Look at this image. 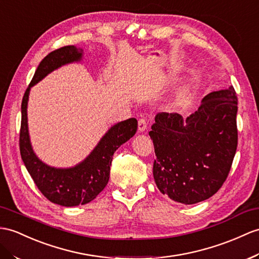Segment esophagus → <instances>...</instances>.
<instances>
[{
    "instance_id": "34e87169",
    "label": "esophagus",
    "mask_w": 259,
    "mask_h": 259,
    "mask_svg": "<svg viewBox=\"0 0 259 259\" xmlns=\"http://www.w3.org/2000/svg\"><path fill=\"white\" fill-rule=\"evenodd\" d=\"M148 127V122L146 118H141L140 121H138V131L140 132H145Z\"/></svg>"
}]
</instances>
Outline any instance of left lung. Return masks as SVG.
<instances>
[{"instance_id":"8db88e82","label":"left lung","mask_w":259,"mask_h":259,"mask_svg":"<svg viewBox=\"0 0 259 259\" xmlns=\"http://www.w3.org/2000/svg\"><path fill=\"white\" fill-rule=\"evenodd\" d=\"M237 97L234 88L214 91L184 118L159 113L149 136L156 160L153 174L162 194L194 204L215 194L228 178L237 148Z\"/></svg>"}]
</instances>
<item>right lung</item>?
Masks as SVG:
<instances>
[{"label":"right lung","mask_w":259,"mask_h":259,"mask_svg":"<svg viewBox=\"0 0 259 259\" xmlns=\"http://www.w3.org/2000/svg\"><path fill=\"white\" fill-rule=\"evenodd\" d=\"M82 56L83 50L75 46H65L48 54L37 67L22 101L20 150L23 162L39 191L50 202L62 206L87 204L97 198L109 182L113 154L137 131L134 117L111 126L90 155L70 168L48 166L36 156L30 144L27 123L30 88L61 66L80 61Z\"/></svg>","instance_id":"1"}]
</instances>
